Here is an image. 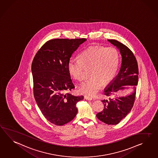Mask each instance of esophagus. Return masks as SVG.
I'll list each match as a JSON object with an SVG mask.
<instances>
[{
  "instance_id": "obj_1",
  "label": "esophagus",
  "mask_w": 158,
  "mask_h": 158,
  "mask_svg": "<svg viewBox=\"0 0 158 158\" xmlns=\"http://www.w3.org/2000/svg\"><path fill=\"white\" fill-rule=\"evenodd\" d=\"M84 98H85V99L87 100H89V101H90V100H93V98H92V97H89V96H85Z\"/></svg>"
}]
</instances>
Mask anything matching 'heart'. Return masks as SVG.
Wrapping results in <instances>:
<instances>
[{
	"label": "heart",
	"mask_w": 158,
	"mask_h": 158,
	"mask_svg": "<svg viewBox=\"0 0 158 158\" xmlns=\"http://www.w3.org/2000/svg\"><path fill=\"white\" fill-rule=\"evenodd\" d=\"M119 56L117 50L112 48L92 46L80 54V59L70 58L68 64L69 74L78 81L84 80L85 69H89L88 79L79 87L80 93L93 96L101 89L103 83L112 81L117 73Z\"/></svg>",
	"instance_id": "heart-1"
}]
</instances>
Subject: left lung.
Wrapping results in <instances>:
<instances>
[{
	"instance_id": "1",
	"label": "left lung",
	"mask_w": 158,
	"mask_h": 158,
	"mask_svg": "<svg viewBox=\"0 0 158 158\" xmlns=\"http://www.w3.org/2000/svg\"><path fill=\"white\" fill-rule=\"evenodd\" d=\"M108 41L119 49L122 56L121 68L117 76L110 82L104 89V94L109 99L101 101L104 108L96 116L101 121L108 125H116L130 113L134 106L136 97V85H138V62L134 53L126 45L115 40ZM130 85L134 92L126 97L110 98L113 95H117L118 90L125 89L124 86Z\"/></svg>"
}]
</instances>
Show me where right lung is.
Segmentation results:
<instances>
[{
  "mask_svg": "<svg viewBox=\"0 0 158 158\" xmlns=\"http://www.w3.org/2000/svg\"><path fill=\"white\" fill-rule=\"evenodd\" d=\"M86 41V38L49 40L33 59L35 100L44 117L56 126L72 121L77 114V102L84 99L83 96H74L69 92L74 85L68 64L73 53Z\"/></svg>",
  "mask_w": 158,
  "mask_h": 158,
  "instance_id": "right-lung-1",
  "label": "right lung"
}]
</instances>
